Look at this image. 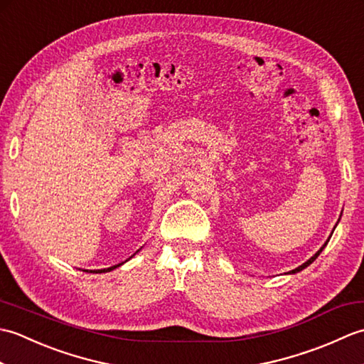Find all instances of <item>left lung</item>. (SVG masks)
I'll list each match as a JSON object with an SVG mask.
<instances>
[{"label":"left lung","mask_w":364,"mask_h":364,"mask_svg":"<svg viewBox=\"0 0 364 364\" xmlns=\"http://www.w3.org/2000/svg\"><path fill=\"white\" fill-rule=\"evenodd\" d=\"M330 237H331V236H330ZM330 237L327 239V242H326V244H323V245L321 247V249H319L318 252H316V253L313 255V257H311L310 259H308V261H305V262H304V264H301V266H299V267H296V269H294V270H291V272H288V274H291V275H292V274H297V272H300V270H304L305 267H308V266H310V264H311V262H313V261H314L316 258H318V257H319V255H321V252H322L323 249H326V245L328 244V241H330Z\"/></svg>","instance_id":"1"}]
</instances>
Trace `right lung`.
<instances>
[{"mask_svg":"<svg viewBox=\"0 0 364 364\" xmlns=\"http://www.w3.org/2000/svg\"><path fill=\"white\" fill-rule=\"evenodd\" d=\"M139 252V250H137ZM136 252V253H137ZM134 253V255H136ZM134 255H133V257H134ZM133 257H131V258H133ZM128 261V259H127ZM123 264V262H120V264H115V266H111V267H107V269H98V270H84V272H95V274H105V272H111V270H114L115 267H119V266H122Z\"/></svg>","mask_w":364,"mask_h":364,"instance_id":"add662e5","label":"right lung"}]
</instances>
